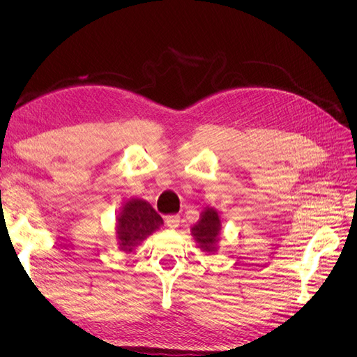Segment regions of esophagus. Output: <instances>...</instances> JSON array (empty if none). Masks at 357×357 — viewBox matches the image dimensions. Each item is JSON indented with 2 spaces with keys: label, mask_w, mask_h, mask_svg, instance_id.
Instances as JSON below:
<instances>
[{
  "label": "esophagus",
  "mask_w": 357,
  "mask_h": 357,
  "mask_svg": "<svg viewBox=\"0 0 357 357\" xmlns=\"http://www.w3.org/2000/svg\"><path fill=\"white\" fill-rule=\"evenodd\" d=\"M165 225L168 226L169 229H176V228H178V225H180V218H178V215H168V218L165 219Z\"/></svg>",
  "instance_id": "34e87169"
}]
</instances>
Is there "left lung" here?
Here are the masks:
<instances>
[{
  "instance_id": "1",
  "label": "left lung",
  "mask_w": 357,
  "mask_h": 357,
  "mask_svg": "<svg viewBox=\"0 0 357 357\" xmlns=\"http://www.w3.org/2000/svg\"><path fill=\"white\" fill-rule=\"evenodd\" d=\"M220 231L219 214L213 208L202 211L201 220L192 228V235L205 252H213L218 243V235Z\"/></svg>"
}]
</instances>
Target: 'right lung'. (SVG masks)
Wrapping results in <instances>:
<instances>
[{
    "label": "right lung",
    "mask_w": 357,
    "mask_h": 357,
    "mask_svg": "<svg viewBox=\"0 0 357 357\" xmlns=\"http://www.w3.org/2000/svg\"><path fill=\"white\" fill-rule=\"evenodd\" d=\"M164 223L152 205L143 199H131L123 205L121 218L117 219V240L122 250L131 252L147 235Z\"/></svg>",
    "instance_id": "obj_1"
}]
</instances>
